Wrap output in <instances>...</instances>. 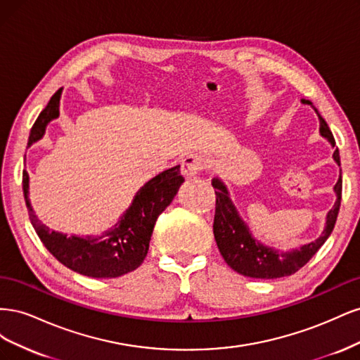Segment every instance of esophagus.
<instances>
[{"label":"esophagus","mask_w":360,"mask_h":360,"mask_svg":"<svg viewBox=\"0 0 360 360\" xmlns=\"http://www.w3.org/2000/svg\"><path fill=\"white\" fill-rule=\"evenodd\" d=\"M204 165H205L204 158L197 153H192L183 159L181 171L186 177H193V176H197V174L204 168Z\"/></svg>","instance_id":"1"}]
</instances>
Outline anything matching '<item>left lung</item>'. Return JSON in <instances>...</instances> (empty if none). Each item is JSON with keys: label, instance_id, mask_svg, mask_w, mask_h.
<instances>
[{"label": "left lung", "instance_id": "8db88e82", "mask_svg": "<svg viewBox=\"0 0 360 360\" xmlns=\"http://www.w3.org/2000/svg\"><path fill=\"white\" fill-rule=\"evenodd\" d=\"M303 105H311L314 111L317 112L320 120V135L326 138L335 147V139L330 132L328 123L320 115L309 101L302 99ZM333 160L338 167H341L340 151L335 148ZM212 186L216 189V212H214V222H213V234L219 252L224 257L225 263L230 266L237 274L243 276L255 278V279H276L284 278L296 274L308 261L315 255V252L328 240L340 212L341 205V192H342V179L341 169L340 177L333 186V192L336 195V201L332 209L326 216V224L323 233L315 238V240L302 245L300 248L290 249V250H279L276 248L267 246L266 243L259 242L250 233L248 224L238 214L236 205L230 197L226 184L219 179H212Z\"/></svg>", "mask_w": 360, "mask_h": 360}]
</instances>
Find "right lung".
<instances>
[{
    "label": "right lung",
    "instance_id": "obj_1",
    "mask_svg": "<svg viewBox=\"0 0 360 360\" xmlns=\"http://www.w3.org/2000/svg\"><path fill=\"white\" fill-rule=\"evenodd\" d=\"M61 89L51 97L45 110L32 124L28 147L40 141L46 126L60 115ZM184 181L180 165L159 172L148 180L132 200L117 224L102 236H68L43 225L30 202V176L24 171L22 188L30 221L49 252L61 264L90 278H118L138 269L147 257L153 228Z\"/></svg>",
    "mask_w": 360,
    "mask_h": 360
}]
</instances>
